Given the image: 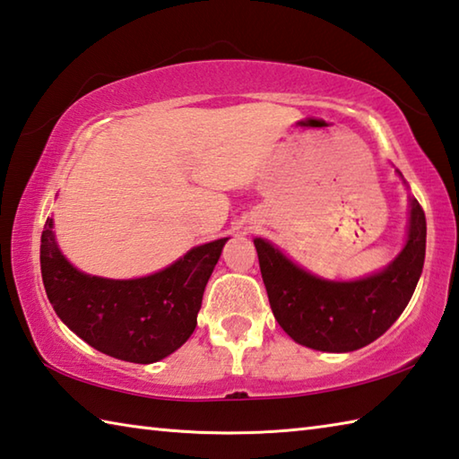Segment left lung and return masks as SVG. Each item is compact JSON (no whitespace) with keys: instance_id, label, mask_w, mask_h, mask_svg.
Segmentation results:
<instances>
[{"instance_id":"obj_1","label":"left lung","mask_w":459,"mask_h":459,"mask_svg":"<svg viewBox=\"0 0 459 459\" xmlns=\"http://www.w3.org/2000/svg\"><path fill=\"white\" fill-rule=\"evenodd\" d=\"M410 232L387 269L361 281H325L255 238L274 319L299 345L347 353L381 337L410 303L426 261V212L410 198Z\"/></svg>"}]
</instances>
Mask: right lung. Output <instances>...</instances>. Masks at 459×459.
<instances>
[{
  "instance_id": "obj_1",
  "label": "right lung",
  "mask_w": 459,
  "mask_h": 459,
  "mask_svg": "<svg viewBox=\"0 0 459 459\" xmlns=\"http://www.w3.org/2000/svg\"><path fill=\"white\" fill-rule=\"evenodd\" d=\"M48 219L39 264L56 315L98 351L130 363H154L186 343L222 247L219 238L188 251L164 271L143 279L90 277L65 261Z\"/></svg>"
}]
</instances>
